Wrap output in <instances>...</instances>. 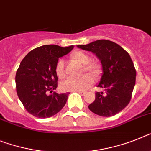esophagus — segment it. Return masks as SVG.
Returning a JSON list of instances; mask_svg holds the SVG:
<instances>
[{
	"instance_id": "1",
	"label": "esophagus",
	"mask_w": 151,
	"mask_h": 151,
	"mask_svg": "<svg viewBox=\"0 0 151 151\" xmlns=\"http://www.w3.org/2000/svg\"><path fill=\"white\" fill-rule=\"evenodd\" d=\"M76 92H78L81 95H84V93H85L83 91H76Z\"/></svg>"
}]
</instances>
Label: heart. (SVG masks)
Listing matches in <instances>:
<instances>
[{"label": "heart", "mask_w": 151, "mask_h": 151, "mask_svg": "<svg viewBox=\"0 0 151 151\" xmlns=\"http://www.w3.org/2000/svg\"><path fill=\"white\" fill-rule=\"evenodd\" d=\"M70 58L83 65V72L86 71L90 73L94 80H99L101 78V65L97 62H90L91 58L87 54L82 51H75L70 55ZM55 71L59 79H63L65 77L64 63L62 60L57 63ZM92 83L93 78L89 74H84L80 78H68L60 84V87L65 91H83L91 87Z\"/></svg>", "instance_id": "obj_1"}]
</instances>
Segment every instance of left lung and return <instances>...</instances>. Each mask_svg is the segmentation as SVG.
I'll use <instances>...</instances> for the list:
<instances>
[{
    "label": "left lung",
    "mask_w": 151,
    "mask_h": 151,
    "mask_svg": "<svg viewBox=\"0 0 151 151\" xmlns=\"http://www.w3.org/2000/svg\"><path fill=\"white\" fill-rule=\"evenodd\" d=\"M78 47L94 53L103 67V75L97 87L104 90L105 93L96 92L89 109L102 116L121 112L130 103L136 81V70L129 54L108 40H98Z\"/></svg>",
    "instance_id": "1"
}]
</instances>
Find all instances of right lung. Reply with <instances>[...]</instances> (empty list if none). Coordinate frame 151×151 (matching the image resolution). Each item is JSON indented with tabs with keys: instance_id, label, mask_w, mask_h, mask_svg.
Masks as SVG:
<instances>
[{
	"instance_id": "add662e5",
	"label": "right lung",
	"mask_w": 151,
	"mask_h": 151,
	"mask_svg": "<svg viewBox=\"0 0 151 151\" xmlns=\"http://www.w3.org/2000/svg\"><path fill=\"white\" fill-rule=\"evenodd\" d=\"M73 48V45H44L29 52L21 62L15 77L16 90L26 111L33 116L50 117L65 105L70 93L59 94L54 91L58 84L55 68L59 58Z\"/></svg>"
}]
</instances>
